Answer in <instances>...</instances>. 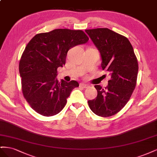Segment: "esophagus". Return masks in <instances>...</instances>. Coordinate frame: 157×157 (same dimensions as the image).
Listing matches in <instances>:
<instances>
[{
    "instance_id": "34e87169",
    "label": "esophagus",
    "mask_w": 157,
    "mask_h": 157,
    "mask_svg": "<svg viewBox=\"0 0 157 157\" xmlns=\"http://www.w3.org/2000/svg\"><path fill=\"white\" fill-rule=\"evenodd\" d=\"M80 86H81V87H82V88H88L89 86H88V84H86L82 82V83L80 84Z\"/></svg>"
}]
</instances>
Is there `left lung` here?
<instances>
[{"instance_id":"obj_1","label":"left lung","mask_w":157,"mask_h":157,"mask_svg":"<svg viewBox=\"0 0 157 157\" xmlns=\"http://www.w3.org/2000/svg\"><path fill=\"white\" fill-rule=\"evenodd\" d=\"M85 31L100 52L102 69L111 76L105 89L95 85L98 96L88 100V105L99 117H111L119 112L129 101L136 85L138 63L126 37L107 28Z\"/></svg>"}]
</instances>
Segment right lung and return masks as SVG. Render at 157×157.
<instances>
[{
  "label": "right lung",
  "mask_w": 157,
  "mask_h": 157,
  "mask_svg": "<svg viewBox=\"0 0 157 157\" xmlns=\"http://www.w3.org/2000/svg\"><path fill=\"white\" fill-rule=\"evenodd\" d=\"M88 40L81 30L58 29L37 34L29 41L23 52L19 71L23 96L33 110L51 117L63 109L71 91L79 84L76 80L59 82L57 69L65 64L70 48Z\"/></svg>",
  "instance_id": "1"
}]
</instances>
